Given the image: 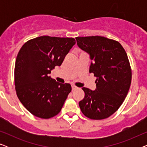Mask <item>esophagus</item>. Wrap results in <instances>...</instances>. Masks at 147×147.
I'll list each match as a JSON object with an SVG mask.
<instances>
[{
	"label": "esophagus",
	"mask_w": 147,
	"mask_h": 147,
	"mask_svg": "<svg viewBox=\"0 0 147 147\" xmlns=\"http://www.w3.org/2000/svg\"><path fill=\"white\" fill-rule=\"evenodd\" d=\"M78 87L77 86H74V85H71V89H72V90H77L78 89Z\"/></svg>",
	"instance_id": "1"
}]
</instances>
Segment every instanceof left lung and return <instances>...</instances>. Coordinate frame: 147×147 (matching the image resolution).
Returning a JSON list of instances; mask_svg holds the SVG:
<instances>
[{"instance_id":"1","label":"left lung","mask_w":147,"mask_h":147,"mask_svg":"<svg viewBox=\"0 0 147 147\" xmlns=\"http://www.w3.org/2000/svg\"><path fill=\"white\" fill-rule=\"evenodd\" d=\"M76 39L78 47L90 54V73L97 78L94 91L82 88L85 96L80 109L90 119H105L117 111L129 90L132 70L127 54L115 40L101 36Z\"/></svg>"}]
</instances>
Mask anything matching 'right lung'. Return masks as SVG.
I'll use <instances>...</instances> for the list:
<instances>
[{"label": "right lung", "mask_w": 147, "mask_h": 147, "mask_svg": "<svg viewBox=\"0 0 147 147\" xmlns=\"http://www.w3.org/2000/svg\"><path fill=\"white\" fill-rule=\"evenodd\" d=\"M75 44L72 37L41 36L29 40L19 50L15 66V90L34 116L47 119L61 111L71 86L57 82L49 74L61 65Z\"/></svg>", "instance_id": "1"}]
</instances>
